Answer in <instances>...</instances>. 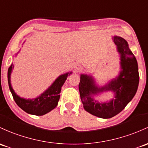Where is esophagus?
I'll return each mask as SVG.
<instances>
[{"label":"esophagus","instance_id":"1","mask_svg":"<svg viewBox=\"0 0 148 148\" xmlns=\"http://www.w3.org/2000/svg\"><path fill=\"white\" fill-rule=\"evenodd\" d=\"M81 69H82L81 65L79 64H75V65H74V71H75L76 72H78V71H80Z\"/></svg>","mask_w":148,"mask_h":148}]
</instances>
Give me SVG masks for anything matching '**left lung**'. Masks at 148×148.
Returning a JSON list of instances; mask_svg holds the SVG:
<instances>
[{
    "instance_id": "obj_1",
    "label": "left lung",
    "mask_w": 148,
    "mask_h": 148,
    "mask_svg": "<svg viewBox=\"0 0 148 148\" xmlns=\"http://www.w3.org/2000/svg\"><path fill=\"white\" fill-rule=\"evenodd\" d=\"M112 39L121 56L119 75L105 86L98 87L91 76L81 74L79 84L81 100L85 111L101 119H111L122 111L134 97L139 84L138 62L129 49L127 41L119 36ZM108 90L114 93V99L109 102L100 103L93 98L95 95Z\"/></svg>"
}]
</instances>
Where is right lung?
<instances>
[{"mask_svg":"<svg viewBox=\"0 0 148 148\" xmlns=\"http://www.w3.org/2000/svg\"><path fill=\"white\" fill-rule=\"evenodd\" d=\"M18 53L16 54V55ZM13 67L14 66L12 64L8 71V81L9 88L12 95V97L17 105L21 109L29 114L35 115V116H43L53 110L57 106L60 98V94L61 92L62 86L64 84L68 76H69L72 73L71 71L67 72L57 77V79L52 83V84L46 91H45V92L40 94V96H39L38 97L32 99H26L20 97L18 95L15 94L11 86L10 75H11Z\"/></svg>","mask_w":148,"mask_h":148,"instance_id":"right-lung-1","label":"right lung"}]
</instances>
